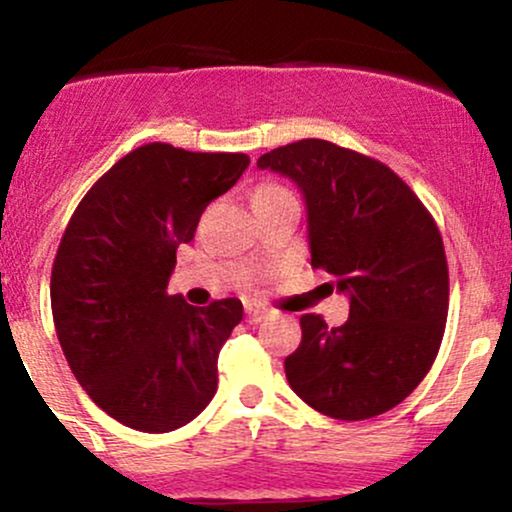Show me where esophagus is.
<instances>
[{
  "instance_id": "obj_1",
  "label": "esophagus",
  "mask_w": 512,
  "mask_h": 512,
  "mask_svg": "<svg viewBox=\"0 0 512 512\" xmlns=\"http://www.w3.org/2000/svg\"><path fill=\"white\" fill-rule=\"evenodd\" d=\"M262 317H264L262 308H252V305L245 308V320H248L250 325H257V322H262Z\"/></svg>"
}]
</instances>
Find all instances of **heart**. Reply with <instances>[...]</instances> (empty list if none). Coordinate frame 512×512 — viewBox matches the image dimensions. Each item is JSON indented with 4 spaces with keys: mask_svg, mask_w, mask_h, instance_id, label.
<instances>
[{
    "mask_svg": "<svg viewBox=\"0 0 512 512\" xmlns=\"http://www.w3.org/2000/svg\"><path fill=\"white\" fill-rule=\"evenodd\" d=\"M279 192H286V190H284V187H279V185H260L255 192H252V199H255V197L279 195Z\"/></svg>",
    "mask_w": 512,
    "mask_h": 512,
    "instance_id": "b5f03b06",
    "label": "heart"
}]
</instances>
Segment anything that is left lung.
<instances>
[{"label": "left lung", "mask_w": 512, "mask_h": 512, "mask_svg": "<svg viewBox=\"0 0 512 512\" xmlns=\"http://www.w3.org/2000/svg\"><path fill=\"white\" fill-rule=\"evenodd\" d=\"M257 168L296 182L310 264L349 293L342 327L301 317V346L284 361L291 390L332 419L385 414L426 378L443 342L450 281L436 221L395 170L325 139L279 146Z\"/></svg>", "instance_id": "left-lung-1"}]
</instances>
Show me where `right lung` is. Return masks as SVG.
Listing matches in <instances>:
<instances>
[{"label": "right lung", "instance_id": "1", "mask_svg": "<svg viewBox=\"0 0 512 512\" xmlns=\"http://www.w3.org/2000/svg\"><path fill=\"white\" fill-rule=\"evenodd\" d=\"M245 154L144 144L103 175L67 223L50 276L57 339L74 378L134 431L190 424L216 395V361L243 303L195 308L168 296L175 250L211 199L236 185Z\"/></svg>", "mask_w": 512, "mask_h": 512}]
</instances>
